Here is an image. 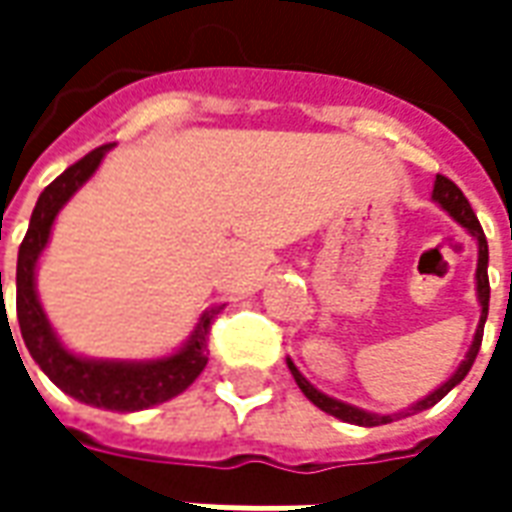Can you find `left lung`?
I'll return each mask as SVG.
<instances>
[{"label": "left lung", "instance_id": "8db88e82", "mask_svg": "<svg viewBox=\"0 0 512 512\" xmlns=\"http://www.w3.org/2000/svg\"><path fill=\"white\" fill-rule=\"evenodd\" d=\"M433 202L439 205L441 211H447L455 219V222L461 224L463 230H469L474 241H477V301H480V323H477V332H474V340L469 345V351L463 356V362L458 365V370L452 373L439 389H433L430 395H425L422 400H417L414 406L403 408V411H397V414H373V411H365V408H356L351 403H343V400H337V397L323 395L321 389H315V386L307 381V378L301 376L299 367L293 365L288 359V367L293 378H296V384L299 389L307 395V400H312L315 406L326 411V414H332V417L343 419V422H351V425H362V428H376V425H386V422H395V419L411 417V414H419V411H425V408L436 406L441 397L450 392L452 386H458L466 378V373L472 370L474 359H477V351H480V343H483V326L485 318H488V299H491V285H488V241H485V233L480 222H477V216H474L472 205L469 200L463 197V191L452 183L450 178H444V175H436V183H433Z\"/></svg>", "mask_w": 512, "mask_h": 512}]
</instances>
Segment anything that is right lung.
Wrapping results in <instances>:
<instances>
[{"instance_id": "obj_1", "label": "right lung", "mask_w": 512, "mask_h": 512, "mask_svg": "<svg viewBox=\"0 0 512 512\" xmlns=\"http://www.w3.org/2000/svg\"><path fill=\"white\" fill-rule=\"evenodd\" d=\"M115 145L95 147L82 161H76L62 172L60 178L51 180L35 202V211L29 219V230L18 246L16 266V315L21 326L24 345L38 362L40 370L60 386L65 395L82 400L87 406L106 408V411H142L172 400L186 392L194 378L200 376L208 365V332H211L213 315L219 310H205L202 318L189 334V340L180 345L175 354L161 359H87L68 351L57 332L51 329L49 318L43 312L35 288V271L43 249L49 244L51 227L57 213L65 208L76 191L93 178L95 169L101 167L104 156ZM2 290V271H0Z\"/></svg>"}]
</instances>
